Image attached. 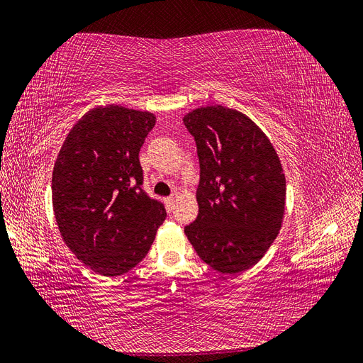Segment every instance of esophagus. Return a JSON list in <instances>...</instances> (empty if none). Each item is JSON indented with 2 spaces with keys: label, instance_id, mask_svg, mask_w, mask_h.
<instances>
[{
  "label": "esophagus",
  "instance_id": "1",
  "mask_svg": "<svg viewBox=\"0 0 363 363\" xmlns=\"http://www.w3.org/2000/svg\"><path fill=\"white\" fill-rule=\"evenodd\" d=\"M174 199H177V194H172V196H169V197L166 199V203H167V208H169V211H172V209H173V205H174Z\"/></svg>",
  "mask_w": 363,
  "mask_h": 363
}]
</instances>
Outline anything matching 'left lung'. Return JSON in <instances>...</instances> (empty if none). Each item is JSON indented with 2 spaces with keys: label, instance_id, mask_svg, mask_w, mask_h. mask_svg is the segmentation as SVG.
<instances>
[{
  "label": "left lung",
  "instance_id": "8db88e82",
  "mask_svg": "<svg viewBox=\"0 0 363 363\" xmlns=\"http://www.w3.org/2000/svg\"><path fill=\"white\" fill-rule=\"evenodd\" d=\"M194 138L200 179L197 218L185 235L199 257L221 274L256 264L283 221L286 177L263 131L238 111L200 107L185 115Z\"/></svg>",
  "mask_w": 363,
  "mask_h": 363
}]
</instances>
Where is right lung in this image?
<instances>
[{"instance_id": "obj_1", "label": "right lung", "mask_w": 363, "mask_h": 363, "mask_svg": "<svg viewBox=\"0 0 363 363\" xmlns=\"http://www.w3.org/2000/svg\"><path fill=\"white\" fill-rule=\"evenodd\" d=\"M155 116L121 106L89 111L67 136L52 174L62 239L94 272L118 277L150 251L166 208L143 190L140 147Z\"/></svg>"}]
</instances>
